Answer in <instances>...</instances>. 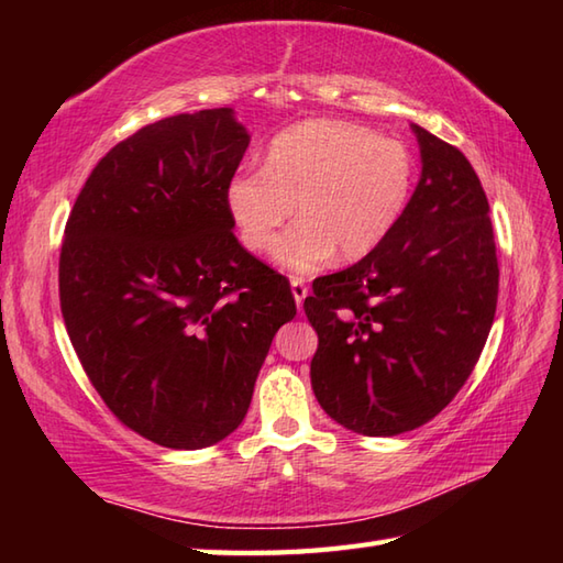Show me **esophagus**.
<instances>
[{"mask_svg":"<svg viewBox=\"0 0 563 563\" xmlns=\"http://www.w3.org/2000/svg\"><path fill=\"white\" fill-rule=\"evenodd\" d=\"M290 290H292L297 309H302V302H305V297H307V283H305V278H292L290 280Z\"/></svg>","mask_w":563,"mask_h":563,"instance_id":"obj_1","label":"esophagus"}]
</instances>
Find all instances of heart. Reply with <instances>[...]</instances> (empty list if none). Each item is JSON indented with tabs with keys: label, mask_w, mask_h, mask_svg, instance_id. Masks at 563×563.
Here are the masks:
<instances>
[{
	"label": "heart",
	"mask_w": 563,
	"mask_h": 563,
	"mask_svg": "<svg viewBox=\"0 0 563 563\" xmlns=\"http://www.w3.org/2000/svg\"><path fill=\"white\" fill-rule=\"evenodd\" d=\"M416 162L399 140L349 121L297 123L273 137L263 169H242L227 186V208L251 251L273 249L290 273H314L333 256L361 261L385 242L409 206Z\"/></svg>",
	"instance_id": "heart-1"
}]
</instances>
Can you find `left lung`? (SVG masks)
<instances>
[{"instance_id": "obj_1", "label": "left lung", "mask_w": 563, "mask_h": 563, "mask_svg": "<svg viewBox=\"0 0 563 563\" xmlns=\"http://www.w3.org/2000/svg\"><path fill=\"white\" fill-rule=\"evenodd\" d=\"M421 178L373 254L314 280L312 389L333 421L389 438L428 423L479 361L498 300L488 200L464 154L411 125Z\"/></svg>"}]
</instances>
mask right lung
I'll list each match as a JSON object with an SVG mask.
<instances>
[{"label": "right lung", "instance_id": "1", "mask_svg": "<svg viewBox=\"0 0 563 563\" xmlns=\"http://www.w3.org/2000/svg\"><path fill=\"white\" fill-rule=\"evenodd\" d=\"M232 109L164 118L84 184L59 254V307L84 373L135 433L224 440L249 411L290 283L236 242L227 186L249 147Z\"/></svg>", "mask_w": 563, "mask_h": 563}]
</instances>
